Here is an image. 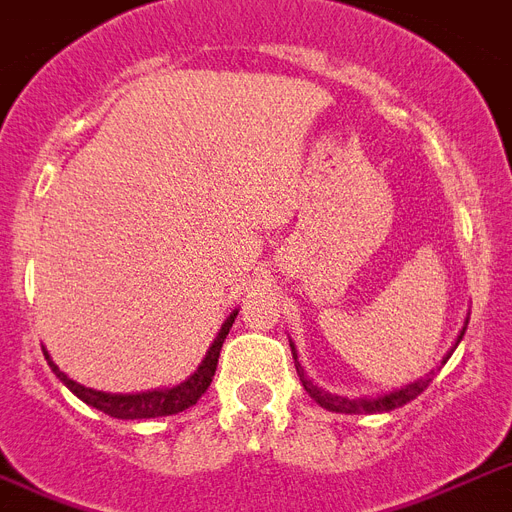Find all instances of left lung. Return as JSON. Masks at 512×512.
<instances>
[{
  "label": "left lung",
  "mask_w": 512,
  "mask_h": 512,
  "mask_svg": "<svg viewBox=\"0 0 512 512\" xmlns=\"http://www.w3.org/2000/svg\"><path fill=\"white\" fill-rule=\"evenodd\" d=\"M464 330L459 333V338H456V343L462 341ZM292 346V343H290ZM292 360H295V370H298L300 376V384H303V389H306L308 395L314 397L322 408H327V411H335V413H384V411H395V408H400V405L411 403V400H416V397L424 392L429 386V381H432V376L429 378H421V381H416V384H408L405 389H397V392H392V395H384V397H373V400H349V397H338V395H330V392H325V389H319L311 378H306V373H303V368H300L298 362V354H295V346H292ZM448 360V357H446ZM443 360V362H446Z\"/></svg>",
  "instance_id": "1"
}]
</instances>
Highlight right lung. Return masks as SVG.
I'll use <instances>...</instances> for the list:
<instances>
[{"instance_id": "right-lung-1", "label": "right lung", "mask_w": 512, "mask_h": 512, "mask_svg": "<svg viewBox=\"0 0 512 512\" xmlns=\"http://www.w3.org/2000/svg\"><path fill=\"white\" fill-rule=\"evenodd\" d=\"M236 314H239V311H233V314L225 319V325H222V330L217 333V338H214V343L209 346V351H206L204 362L198 365V370H195L193 376L187 378V381H182V384L171 386V389H155V392H142V395H109V392H96V389H88V386L72 381L64 370H58L56 362L50 360L48 351H45V360H48L50 370H53V373H56V376L61 378L83 403L93 405L96 411L107 413L112 419H158V416H174V413L187 411L190 405L198 403L201 395L209 389L214 370H217V360H220L222 341H225V335L230 333V327L236 322Z\"/></svg>"}]
</instances>
